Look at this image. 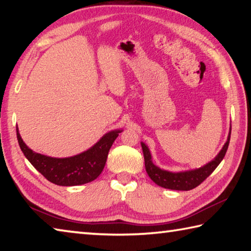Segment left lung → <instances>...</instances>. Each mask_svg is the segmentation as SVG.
Listing matches in <instances>:
<instances>
[{
  "instance_id": "1",
  "label": "left lung",
  "mask_w": 251,
  "mask_h": 251,
  "mask_svg": "<svg viewBox=\"0 0 251 251\" xmlns=\"http://www.w3.org/2000/svg\"><path fill=\"white\" fill-rule=\"evenodd\" d=\"M230 131L231 126L229 127V133L227 136V141L223 145V148L220 151L215 157L203 166L190 169V170H183V172H169V170H165L159 168L158 166L153 163L152 160V154L150 152L149 146L146 145L144 142H141L142 150H143L144 155V162H145V169L148 173L149 177L152 180L158 184L159 187L172 189V190H180V191H188L191 189L196 188L199 184L204 181L205 179L210 176V175L214 172V169L219 166L220 163L223 160L224 156L226 154V151L228 149L229 140H230Z\"/></svg>"
}]
</instances>
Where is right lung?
Returning <instances> with one entry per match:
<instances>
[{
    "label": "right lung",
    "instance_id": "obj_1",
    "mask_svg": "<svg viewBox=\"0 0 251 251\" xmlns=\"http://www.w3.org/2000/svg\"><path fill=\"white\" fill-rule=\"evenodd\" d=\"M16 132L22 152L32 166L50 182L70 187L91 182L101 174L111 145L122 130L109 131L87 151L64 158L51 157L34 152L23 141L18 127Z\"/></svg>",
    "mask_w": 251,
    "mask_h": 251
}]
</instances>
